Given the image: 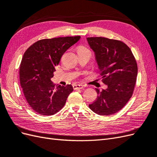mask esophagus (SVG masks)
Here are the masks:
<instances>
[{
	"instance_id": "esophagus-1",
	"label": "esophagus",
	"mask_w": 157,
	"mask_h": 157,
	"mask_svg": "<svg viewBox=\"0 0 157 157\" xmlns=\"http://www.w3.org/2000/svg\"><path fill=\"white\" fill-rule=\"evenodd\" d=\"M73 87L75 90H77V89H82L84 88V86L82 84H74Z\"/></svg>"
}]
</instances>
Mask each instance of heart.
Listing matches in <instances>:
<instances>
[{
    "label": "heart",
    "mask_w": 157,
    "mask_h": 157,
    "mask_svg": "<svg viewBox=\"0 0 157 157\" xmlns=\"http://www.w3.org/2000/svg\"><path fill=\"white\" fill-rule=\"evenodd\" d=\"M88 49L86 48H85V47H83V46H80L79 47V48H78V52H80V51H83V50H87Z\"/></svg>",
    "instance_id": "1"
}]
</instances>
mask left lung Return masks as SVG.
I'll list each match as a JSON object with an SVG mask.
<instances>
[{
  "label": "left lung",
  "instance_id": "left-lung-1",
  "mask_svg": "<svg viewBox=\"0 0 157 157\" xmlns=\"http://www.w3.org/2000/svg\"><path fill=\"white\" fill-rule=\"evenodd\" d=\"M88 44L107 88L99 92L89 107L99 115H113L129 101L134 91L137 66L131 50L124 42L104 37H88Z\"/></svg>",
  "mask_w": 157,
  "mask_h": 157
}]
</instances>
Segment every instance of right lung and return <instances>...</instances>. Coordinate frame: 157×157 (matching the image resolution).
<instances>
[{
    "mask_svg": "<svg viewBox=\"0 0 157 157\" xmlns=\"http://www.w3.org/2000/svg\"><path fill=\"white\" fill-rule=\"evenodd\" d=\"M80 39L77 36L40 40L23 55L20 68V84L27 103L40 115L50 116L58 113L73 92L71 84L56 86L51 78L61 56Z\"/></svg>",
    "mask_w": 157,
    "mask_h": 157,
    "instance_id": "add662e5",
    "label": "right lung"
}]
</instances>
